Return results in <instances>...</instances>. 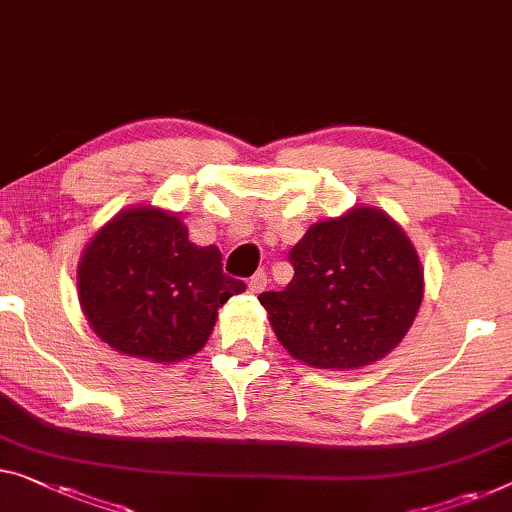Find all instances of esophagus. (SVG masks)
<instances>
[{"instance_id":"1","label":"esophagus","mask_w":512,"mask_h":512,"mask_svg":"<svg viewBox=\"0 0 512 512\" xmlns=\"http://www.w3.org/2000/svg\"><path fill=\"white\" fill-rule=\"evenodd\" d=\"M264 287H266V273H264V271H257L255 276L248 280V289H250V294H259V292H262Z\"/></svg>"}]
</instances>
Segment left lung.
I'll use <instances>...</instances> for the list:
<instances>
[{
    "instance_id": "left-lung-1",
    "label": "left lung",
    "mask_w": 512,
    "mask_h": 512,
    "mask_svg": "<svg viewBox=\"0 0 512 512\" xmlns=\"http://www.w3.org/2000/svg\"><path fill=\"white\" fill-rule=\"evenodd\" d=\"M294 278L259 294L273 333L296 361L356 370L391 354L423 301L414 243L384 211L354 207L315 223L289 253Z\"/></svg>"
}]
</instances>
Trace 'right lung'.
Wrapping results in <instances>:
<instances>
[{"label": "right lung", "mask_w": 512, "mask_h": 512, "mask_svg": "<svg viewBox=\"0 0 512 512\" xmlns=\"http://www.w3.org/2000/svg\"><path fill=\"white\" fill-rule=\"evenodd\" d=\"M246 282L223 273L216 246H195L177 213L119 211L89 241L78 296L94 333L121 354L174 363L200 352L218 308Z\"/></svg>", "instance_id": "1"}]
</instances>
